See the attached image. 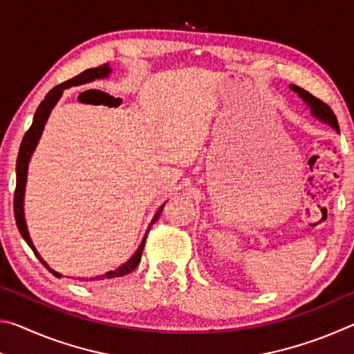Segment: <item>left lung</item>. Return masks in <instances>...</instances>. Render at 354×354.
<instances>
[{
	"label": "left lung",
	"instance_id": "1",
	"mask_svg": "<svg viewBox=\"0 0 354 354\" xmlns=\"http://www.w3.org/2000/svg\"><path fill=\"white\" fill-rule=\"evenodd\" d=\"M290 88L304 100V103L310 107V111H313V113L317 118H320L322 122H326L328 124H331L335 131H339L337 118H335L333 109L325 103V101H322L320 98L314 97L313 93H309L308 91H304V88L298 87V86H290Z\"/></svg>",
	"mask_w": 354,
	"mask_h": 354
}]
</instances>
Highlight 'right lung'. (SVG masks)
Here are the masks:
<instances>
[{"label":"right lung","instance_id":"right-lung-1","mask_svg":"<svg viewBox=\"0 0 354 354\" xmlns=\"http://www.w3.org/2000/svg\"><path fill=\"white\" fill-rule=\"evenodd\" d=\"M109 73H111V67L107 64H103V65H100V67L88 68L86 71H82V73H80L77 76L71 77V80L65 81L62 84H59V86H56L55 88H51V91L46 93L45 100L41 101L40 106L37 107V111H35V115H34L31 128L26 131V134H25V137H23V140H21L19 158H17V185H15V192H14V214H15L17 226H19V231H20L21 237L25 239L26 243L34 251V254L39 257V261L44 263L46 268H50V267H48V263L44 259H41L40 254L37 253V250L34 248L32 241H31V237H29V232H28V227H26L25 214H23V196H25V185H26V175H28L29 159H31V154L34 151V148H35V145H37V142L40 139L41 131H44V127H45V123H46V118L50 117L51 109L57 103V100L61 98V95H62V92L65 91V88H68L71 86H80V84L91 82L93 80H100V77H106ZM162 207L164 206H160L158 214L154 215L153 223L159 218L160 212H162ZM147 234H148V232H147ZM145 241H147V236L143 237V241L140 243L139 250L136 251L134 256L131 257V259L127 263H123V266L118 267L117 270H112V272L106 273V274H100L98 279L120 278V277H124V274H128V273L133 272L134 268L139 266L140 257H142V251H143V247H145ZM50 270H51V268H50ZM51 273L55 274L56 278H61L62 277V274L57 273V272H53L51 270Z\"/></svg>","mask_w":354,"mask_h":354}]
</instances>
